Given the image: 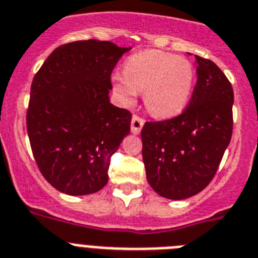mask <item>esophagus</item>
<instances>
[{"instance_id":"34e87169","label":"esophagus","mask_w":258,"mask_h":258,"mask_svg":"<svg viewBox=\"0 0 258 258\" xmlns=\"http://www.w3.org/2000/svg\"><path fill=\"white\" fill-rule=\"evenodd\" d=\"M143 125L144 119L138 116V115H134L133 120H131V131H133V134H135V135L140 134V131L143 128Z\"/></svg>"}]
</instances>
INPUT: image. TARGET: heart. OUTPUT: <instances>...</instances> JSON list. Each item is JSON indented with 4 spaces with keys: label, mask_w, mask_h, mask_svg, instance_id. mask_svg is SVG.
Here are the masks:
<instances>
[{
    "label": "heart",
    "mask_w": 258,
    "mask_h": 258,
    "mask_svg": "<svg viewBox=\"0 0 258 258\" xmlns=\"http://www.w3.org/2000/svg\"><path fill=\"white\" fill-rule=\"evenodd\" d=\"M194 75L187 58L160 50H144L127 58L123 74H115L112 85L123 103L133 104L138 91H143L144 104L151 114L171 118L187 107Z\"/></svg>",
    "instance_id": "heart-1"
}]
</instances>
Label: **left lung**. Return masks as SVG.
Returning <instances> with one entry per match:
<instances>
[{"mask_svg":"<svg viewBox=\"0 0 258 258\" xmlns=\"http://www.w3.org/2000/svg\"><path fill=\"white\" fill-rule=\"evenodd\" d=\"M196 58L198 81L183 114L142 128L147 180L158 195L183 200L216 175L233 130V89L212 60Z\"/></svg>","mask_w":258,"mask_h":258,"instance_id":"left-lung-1","label":"left lung"}]
</instances>
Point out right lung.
<instances>
[{"label":"right lung","instance_id":"obj_1","mask_svg":"<svg viewBox=\"0 0 258 258\" xmlns=\"http://www.w3.org/2000/svg\"><path fill=\"white\" fill-rule=\"evenodd\" d=\"M131 47L75 41L56 47L34 75L26 125L39 171L59 192L95 194L130 134L131 112L110 103L111 73Z\"/></svg>","mask_w":258,"mask_h":258}]
</instances>
